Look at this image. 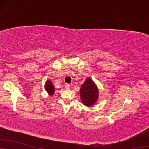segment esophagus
Returning <instances> with one entry per match:
<instances>
[{
	"mask_svg": "<svg viewBox=\"0 0 149 149\" xmlns=\"http://www.w3.org/2000/svg\"><path fill=\"white\" fill-rule=\"evenodd\" d=\"M65 88H66V89H70V84H66V85H65Z\"/></svg>",
	"mask_w": 149,
	"mask_h": 149,
	"instance_id": "1",
	"label": "esophagus"
}]
</instances>
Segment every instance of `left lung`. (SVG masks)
Here are the masks:
<instances>
[{
  "label": "left lung",
  "instance_id": "1",
  "mask_svg": "<svg viewBox=\"0 0 149 149\" xmlns=\"http://www.w3.org/2000/svg\"><path fill=\"white\" fill-rule=\"evenodd\" d=\"M81 100L87 107L94 105L99 97V90L92 79L87 77L80 89Z\"/></svg>",
  "mask_w": 149,
  "mask_h": 149
}]
</instances>
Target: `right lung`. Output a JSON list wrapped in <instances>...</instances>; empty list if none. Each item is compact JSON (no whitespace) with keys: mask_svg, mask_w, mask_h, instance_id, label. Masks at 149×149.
I'll use <instances>...</instances> for the list:
<instances>
[{"mask_svg":"<svg viewBox=\"0 0 149 149\" xmlns=\"http://www.w3.org/2000/svg\"><path fill=\"white\" fill-rule=\"evenodd\" d=\"M45 89L47 92L48 93V94L52 96V95H54L55 92V87L53 85V83L50 80H48L46 81L45 84Z\"/></svg>","mask_w":149,"mask_h":149,"instance_id":"1","label":"right lung"}]
</instances>
